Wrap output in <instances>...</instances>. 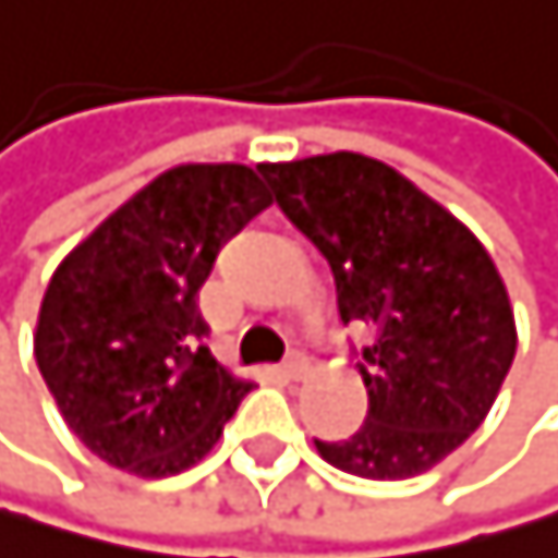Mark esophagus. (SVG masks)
Returning a JSON list of instances; mask_svg holds the SVG:
<instances>
[{"label":"esophagus","mask_w":558,"mask_h":558,"mask_svg":"<svg viewBox=\"0 0 558 558\" xmlns=\"http://www.w3.org/2000/svg\"><path fill=\"white\" fill-rule=\"evenodd\" d=\"M305 368H308V359L302 355V351H291V355L284 359V365L277 368V373H281V379H299Z\"/></svg>","instance_id":"34e87169"}]
</instances>
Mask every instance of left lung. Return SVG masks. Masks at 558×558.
<instances>
[{"label": "left lung", "mask_w": 558, "mask_h": 558, "mask_svg": "<svg viewBox=\"0 0 558 558\" xmlns=\"http://www.w3.org/2000/svg\"><path fill=\"white\" fill-rule=\"evenodd\" d=\"M274 203L330 263L341 323L368 333L355 436L316 439L359 478L422 474L485 422L517 351L513 308L482 242L393 168L362 154L259 165Z\"/></svg>", "instance_id": "1"}]
</instances>
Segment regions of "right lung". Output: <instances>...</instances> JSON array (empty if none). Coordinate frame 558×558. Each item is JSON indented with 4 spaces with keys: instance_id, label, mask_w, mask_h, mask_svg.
Masks as SVG:
<instances>
[{
    "instance_id": "add662e5",
    "label": "right lung",
    "mask_w": 558,
    "mask_h": 558,
    "mask_svg": "<svg viewBox=\"0 0 558 558\" xmlns=\"http://www.w3.org/2000/svg\"><path fill=\"white\" fill-rule=\"evenodd\" d=\"M267 207L245 165L171 168L51 274L34 359L62 418L111 468L185 471L253 390L210 355L196 295L225 242Z\"/></svg>"
}]
</instances>
